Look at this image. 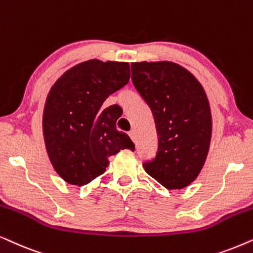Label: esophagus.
<instances>
[{"label": "esophagus", "instance_id": "esophagus-1", "mask_svg": "<svg viewBox=\"0 0 253 253\" xmlns=\"http://www.w3.org/2000/svg\"><path fill=\"white\" fill-rule=\"evenodd\" d=\"M128 135L130 136V139H132V140L134 141V142H135V141H136V135H135V132H134L133 129L130 130V132L128 133Z\"/></svg>", "mask_w": 253, "mask_h": 253}]
</instances>
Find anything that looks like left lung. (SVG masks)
Instances as JSON below:
<instances>
[{
    "label": "left lung",
    "instance_id": "8db88e82",
    "mask_svg": "<svg viewBox=\"0 0 253 253\" xmlns=\"http://www.w3.org/2000/svg\"><path fill=\"white\" fill-rule=\"evenodd\" d=\"M130 68L158 136L156 156L143 162L144 170L169 190L186 187L200 173L210 149L211 116L204 87L173 62H134Z\"/></svg>",
    "mask_w": 253,
    "mask_h": 253
}]
</instances>
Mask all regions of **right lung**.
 I'll return each mask as SVG.
<instances>
[{
	"label": "right lung",
	"instance_id": "obj_1",
	"mask_svg": "<svg viewBox=\"0 0 253 253\" xmlns=\"http://www.w3.org/2000/svg\"><path fill=\"white\" fill-rule=\"evenodd\" d=\"M129 77L127 62L95 59L67 70L54 83L43 109V139L54 169L67 183L89 184L105 172L110 156L135 149L129 136L117 129L118 105L103 107Z\"/></svg>",
	"mask_w": 253,
	"mask_h": 253
}]
</instances>
